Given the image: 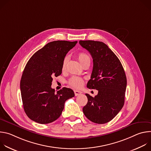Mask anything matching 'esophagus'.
<instances>
[{
    "label": "esophagus",
    "mask_w": 151,
    "mask_h": 151,
    "mask_svg": "<svg viewBox=\"0 0 151 151\" xmlns=\"http://www.w3.org/2000/svg\"><path fill=\"white\" fill-rule=\"evenodd\" d=\"M74 93H75V95L76 96H79V95H80V94H82V92H81V91H78V90H75V91H74Z\"/></svg>",
    "instance_id": "esophagus-1"
}]
</instances>
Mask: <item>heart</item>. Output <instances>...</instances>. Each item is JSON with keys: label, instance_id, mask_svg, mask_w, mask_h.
<instances>
[{"label": "heart", "instance_id": "1", "mask_svg": "<svg viewBox=\"0 0 151 151\" xmlns=\"http://www.w3.org/2000/svg\"><path fill=\"white\" fill-rule=\"evenodd\" d=\"M78 58L79 61H80V63H81V64H83L86 61L90 60V57L88 56V55L85 52H79L78 54ZM67 60H68L67 57H66L64 59V60L63 61V66H62L63 69L65 68L66 63H67ZM69 84L71 87L75 88H79L81 87L83 85V80L81 78L73 76L69 79Z\"/></svg>", "mask_w": 151, "mask_h": 151}]
</instances>
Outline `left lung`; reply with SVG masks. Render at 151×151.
I'll list each match as a JSON object with an SVG mask.
<instances>
[{"label":"left lung","mask_w":151,"mask_h":151,"mask_svg":"<svg viewBox=\"0 0 151 151\" xmlns=\"http://www.w3.org/2000/svg\"><path fill=\"white\" fill-rule=\"evenodd\" d=\"M79 43L93 59V69L87 87L98 90L94 97L85 94L88 102L83 112L94 123H107L116 116L124 104L127 78L124 68L104 43L94 40H79Z\"/></svg>","instance_id":"left-lung-1"}]
</instances>
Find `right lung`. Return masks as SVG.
I'll return each instance as SVG.
<instances>
[{
	"instance_id": "add662e5",
	"label": "right lung",
	"mask_w": 151,
	"mask_h": 151,
	"mask_svg": "<svg viewBox=\"0 0 151 151\" xmlns=\"http://www.w3.org/2000/svg\"><path fill=\"white\" fill-rule=\"evenodd\" d=\"M77 42H51L36 52L26 64L20 90L24 110L32 121L42 124L55 121L65 101L75 96L73 91L66 87L55 93L51 85L52 78L61 74L64 57Z\"/></svg>"
}]
</instances>
